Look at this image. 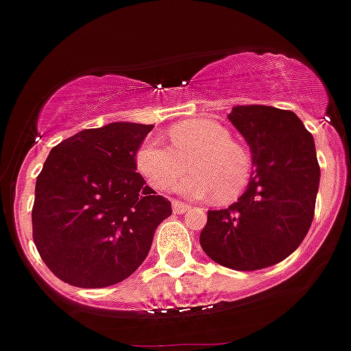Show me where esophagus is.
I'll return each instance as SVG.
<instances>
[{
	"label": "esophagus",
	"instance_id": "34e87169",
	"mask_svg": "<svg viewBox=\"0 0 351 351\" xmlns=\"http://www.w3.org/2000/svg\"><path fill=\"white\" fill-rule=\"evenodd\" d=\"M191 210V206L185 205V203H182V201H173V212L175 213H185Z\"/></svg>",
	"mask_w": 351,
	"mask_h": 351
}]
</instances>
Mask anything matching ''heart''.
<instances>
[{
    "label": "heart",
    "mask_w": 351,
    "mask_h": 351,
    "mask_svg": "<svg viewBox=\"0 0 351 351\" xmlns=\"http://www.w3.org/2000/svg\"><path fill=\"white\" fill-rule=\"evenodd\" d=\"M171 146L157 138H146L136 152V166L152 187L167 191L180 176L194 171L176 185L180 193L194 197L215 196L233 201L247 189L252 175L251 155L231 139L219 121L194 118L169 130Z\"/></svg>",
    "instance_id": "heart-1"
}]
</instances>
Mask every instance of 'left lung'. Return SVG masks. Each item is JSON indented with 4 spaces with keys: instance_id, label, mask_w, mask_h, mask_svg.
Returning a JSON list of instances; mask_svg holds the SVG:
<instances>
[{
    "instance_id": "8db88e82",
    "label": "left lung",
    "mask_w": 351,
    "mask_h": 351,
    "mask_svg": "<svg viewBox=\"0 0 351 351\" xmlns=\"http://www.w3.org/2000/svg\"><path fill=\"white\" fill-rule=\"evenodd\" d=\"M228 120L247 141L254 171L237 203L208 210L199 243L215 263L249 272L286 260L306 239L319 164L315 139L293 111L237 106Z\"/></svg>"
}]
</instances>
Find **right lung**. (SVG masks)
Here are the masks:
<instances>
[{
    "label": "right lung",
    "instance_id": "right-lung-1",
    "mask_svg": "<svg viewBox=\"0 0 351 351\" xmlns=\"http://www.w3.org/2000/svg\"><path fill=\"white\" fill-rule=\"evenodd\" d=\"M154 125L114 121L56 145L36 176L33 242L47 268L77 288L134 274L171 201L139 173L136 152Z\"/></svg>",
    "mask_w": 351,
    "mask_h": 351
}]
</instances>
